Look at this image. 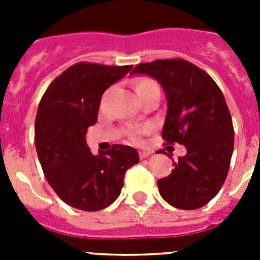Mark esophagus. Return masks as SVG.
<instances>
[{
	"mask_svg": "<svg viewBox=\"0 0 260 260\" xmlns=\"http://www.w3.org/2000/svg\"><path fill=\"white\" fill-rule=\"evenodd\" d=\"M151 155H152V152H151V151H139V157L141 158H146Z\"/></svg>",
	"mask_w": 260,
	"mask_h": 260,
	"instance_id": "esophagus-1",
	"label": "esophagus"
}]
</instances>
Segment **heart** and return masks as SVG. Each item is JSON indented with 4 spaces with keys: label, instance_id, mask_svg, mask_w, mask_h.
<instances>
[{
    "label": "heart",
    "instance_id": "b5f03b06",
    "mask_svg": "<svg viewBox=\"0 0 260 260\" xmlns=\"http://www.w3.org/2000/svg\"><path fill=\"white\" fill-rule=\"evenodd\" d=\"M134 89H135V93H137L138 98H139V100H141V99H143L144 96H147L148 93L153 92V91H158V86L153 82V80L144 78V79L138 80L134 86Z\"/></svg>",
    "mask_w": 260,
    "mask_h": 260
}]
</instances>
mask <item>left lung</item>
<instances>
[{"mask_svg": "<svg viewBox=\"0 0 260 260\" xmlns=\"http://www.w3.org/2000/svg\"><path fill=\"white\" fill-rule=\"evenodd\" d=\"M133 75L157 80L167 98L162 138L186 147L168 177L157 181L165 202L181 210H197L221 189L234 147L232 117L212 78L183 59L141 63Z\"/></svg>", "mask_w": 260, "mask_h": 260, "instance_id": "8db88e82", "label": "left lung"}]
</instances>
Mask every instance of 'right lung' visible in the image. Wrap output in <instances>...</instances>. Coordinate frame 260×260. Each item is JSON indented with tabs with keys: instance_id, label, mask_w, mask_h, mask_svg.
<instances>
[{
	"instance_id": "add662e5",
	"label": "right lung",
	"mask_w": 260,
	"mask_h": 260,
	"mask_svg": "<svg viewBox=\"0 0 260 260\" xmlns=\"http://www.w3.org/2000/svg\"><path fill=\"white\" fill-rule=\"evenodd\" d=\"M133 66L80 62L53 80L41 99L35 121V146L44 176L62 201L82 211H99L113 203L128 168L139 162L133 147L114 144L91 153L86 133L98 121L107 88Z\"/></svg>"
}]
</instances>
